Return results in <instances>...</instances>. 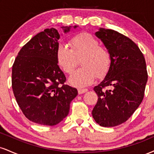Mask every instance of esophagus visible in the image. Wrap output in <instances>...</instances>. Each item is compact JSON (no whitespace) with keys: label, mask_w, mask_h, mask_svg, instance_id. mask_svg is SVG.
I'll use <instances>...</instances> for the list:
<instances>
[{"label":"esophagus","mask_w":154,"mask_h":154,"mask_svg":"<svg viewBox=\"0 0 154 154\" xmlns=\"http://www.w3.org/2000/svg\"><path fill=\"white\" fill-rule=\"evenodd\" d=\"M88 91V89L85 88V89H82V88H79L78 89V93L79 94H82V93H86Z\"/></svg>","instance_id":"34e87169"}]
</instances>
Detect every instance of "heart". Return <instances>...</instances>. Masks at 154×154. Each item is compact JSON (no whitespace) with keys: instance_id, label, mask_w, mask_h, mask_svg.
<instances>
[{"instance_id":"1","label":"heart","mask_w":154,"mask_h":154,"mask_svg":"<svg viewBox=\"0 0 154 154\" xmlns=\"http://www.w3.org/2000/svg\"><path fill=\"white\" fill-rule=\"evenodd\" d=\"M93 35L87 32L76 35L69 40L70 48L60 43L56 50L58 65L64 73L70 74L77 65V58L83 56L81 65L70 76L69 82L72 85L83 88L92 84L95 78H101L109 72L111 57L109 50Z\"/></svg>"}]
</instances>
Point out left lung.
<instances>
[{
    "instance_id": "1",
    "label": "left lung",
    "mask_w": 154,
    "mask_h": 154,
    "mask_svg": "<svg viewBox=\"0 0 154 154\" xmlns=\"http://www.w3.org/2000/svg\"><path fill=\"white\" fill-rule=\"evenodd\" d=\"M95 35L110 52L111 61L105 78L93 88L98 98L92 115L100 126L111 128L125 122L143 99L146 63L138 46L128 37L104 28Z\"/></svg>"
}]
</instances>
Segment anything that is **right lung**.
Masks as SVG:
<instances>
[{
    "label": "right lung",
    "mask_w": 154,
    "mask_h": 154,
    "mask_svg": "<svg viewBox=\"0 0 154 154\" xmlns=\"http://www.w3.org/2000/svg\"><path fill=\"white\" fill-rule=\"evenodd\" d=\"M61 28L66 33L71 26ZM59 38L53 27L38 33L19 51L12 66V89L17 103L28 119L39 125L61 122L78 93L64 84L66 77L56 61Z\"/></svg>",
    "instance_id": "obj_1"
}]
</instances>
